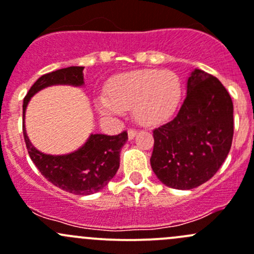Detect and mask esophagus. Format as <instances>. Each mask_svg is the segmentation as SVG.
Listing matches in <instances>:
<instances>
[{
    "instance_id": "esophagus-1",
    "label": "esophagus",
    "mask_w": 254,
    "mask_h": 254,
    "mask_svg": "<svg viewBox=\"0 0 254 254\" xmlns=\"http://www.w3.org/2000/svg\"><path fill=\"white\" fill-rule=\"evenodd\" d=\"M135 134H137V130H135L134 128H129V129H128V138H129V139H133V138L135 137Z\"/></svg>"
}]
</instances>
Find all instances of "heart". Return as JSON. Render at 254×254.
<instances>
[{"label":"heart","instance_id":"b5f03b06","mask_svg":"<svg viewBox=\"0 0 254 254\" xmlns=\"http://www.w3.org/2000/svg\"><path fill=\"white\" fill-rule=\"evenodd\" d=\"M182 91V80L172 70H137L109 82L107 97L99 100V109L104 115L120 116L132 107L138 124L154 126L174 114Z\"/></svg>","mask_w":254,"mask_h":254}]
</instances>
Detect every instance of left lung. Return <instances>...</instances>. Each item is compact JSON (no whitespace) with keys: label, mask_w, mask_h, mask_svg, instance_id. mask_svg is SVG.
I'll list each match as a JSON object with an SVG mask.
<instances>
[{"label":"left lung","mask_w":254,"mask_h":254,"mask_svg":"<svg viewBox=\"0 0 254 254\" xmlns=\"http://www.w3.org/2000/svg\"><path fill=\"white\" fill-rule=\"evenodd\" d=\"M150 165L173 189L200 187L216 174L231 149L233 104L220 80L200 69L188 79V95L172 121L153 129Z\"/></svg>","instance_id":"left-lung-1"}]
</instances>
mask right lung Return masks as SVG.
I'll list each match as a JSON object with an SVG mask.
<instances>
[{
    "label": "right lung",
    "mask_w": 254,
    "mask_h": 254,
    "mask_svg": "<svg viewBox=\"0 0 254 254\" xmlns=\"http://www.w3.org/2000/svg\"><path fill=\"white\" fill-rule=\"evenodd\" d=\"M82 66H69L48 72L39 77L23 100V116L29 99L50 85L84 84ZM24 142L32 162L48 182L75 195H90L100 191L115 177L120 168V153L127 142L126 130L116 135L91 134L87 142L74 153L50 155L39 152L29 142L23 126Z\"/></svg>",
    "instance_id": "add662e5"
}]
</instances>
